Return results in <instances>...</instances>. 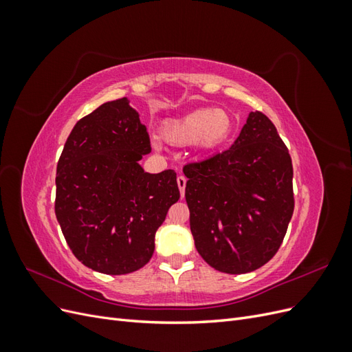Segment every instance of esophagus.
Here are the masks:
<instances>
[{
    "label": "esophagus",
    "mask_w": 352,
    "mask_h": 352,
    "mask_svg": "<svg viewBox=\"0 0 352 352\" xmlns=\"http://www.w3.org/2000/svg\"><path fill=\"white\" fill-rule=\"evenodd\" d=\"M177 186H179V190H180V195H185V188H186V177L185 176H177Z\"/></svg>",
    "instance_id": "obj_1"
}]
</instances>
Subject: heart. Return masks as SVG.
<instances>
[{
	"label": "heart",
	"instance_id": "obj_1",
	"mask_svg": "<svg viewBox=\"0 0 352 352\" xmlns=\"http://www.w3.org/2000/svg\"><path fill=\"white\" fill-rule=\"evenodd\" d=\"M233 122L228 111L220 109H199L163 127V138L173 145L198 142L202 148H214L228 140Z\"/></svg>",
	"mask_w": 352,
	"mask_h": 352
}]
</instances>
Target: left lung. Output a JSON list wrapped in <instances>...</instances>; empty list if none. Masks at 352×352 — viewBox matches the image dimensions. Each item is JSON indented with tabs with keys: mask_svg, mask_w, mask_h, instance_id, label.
Wrapping results in <instances>:
<instances>
[{
	"mask_svg": "<svg viewBox=\"0 0 352 352\" xmlns=\"http://www.w3.org/2000/svg\"><path fill=\"white\" fill-rule=\"evenodd\" d=\"M184 173L190 232L212 269L248 273L274 257L294 212V168L267 116L250 113L229 150Z\"/></svg>",
	"mask_w": 352,
	"mask_h": 352,
	"instance_id": "obj_1",
	"label": "left lung"
}]
</instances>
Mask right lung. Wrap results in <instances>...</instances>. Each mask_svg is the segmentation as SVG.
<instances>
[{
	"label": "right lung",
	"instance_id": "right-lung-1",
	"mask_svg": "<svg viewBox=\"0 0 352 352\" xmlns=\"http://www.w3.org/2000/svg\"><path fill=\"white\" fill-rule=\"evenodd\" d=\"M150 135L129 101L105 102L74 124L57 163L56 216L82 264L105 274L140 270L179 199L175 170L145 173Z\"/></svg>",
	"mask_w": 352,
	"mask_h": 352
}]
</instances>
